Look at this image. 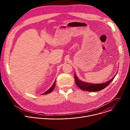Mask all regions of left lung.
<instances>
[{
	"label": "left lung",
	"instance_id": "8db88e82",
	"mask_svg": "<svg viewBox=\"0 0 130 130\" xmlns=\"http://www.w3.org/2000/svg\"><path fill=\"white\" fill-rule=\"evenodd\" d=\"M116 75H117V73H116ZM115 77V76H114V77L112 78V79H111L110 80H109V81L105 83H103L101 84H92V83L85 82L82 81L81 80H80L77 77L76 73H75V79L76 84L78 86V87H79L81 89L84 91H92V92L100 91L105 88L111 83V82L114 80Z\"/></svg>",
	"mask_w": 130,
	"mask_h": 130
}]
</instances>
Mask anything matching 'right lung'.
<instances>
[{
	"mask_svg": "<svg viewBox=\"0 0 130 130\" xmlns=\"http://www.w3.org/2000/svg\"><path fill=\"white\" fill-rule=\"evenodd\" d=\"M55 82H56V80H55V81H54V83H53V85L51 86V87L50 88V89H48V90H47L45 92H44V93L42 94V95H46V94H48L50 93V92H51L53 90L54 88V87H55Z\"/></svg>",
	"mask_w": 130,
	"mask_h": 130,
	"instance_id": "add662e5",
	"label": "right lung"
}]
</instances>
